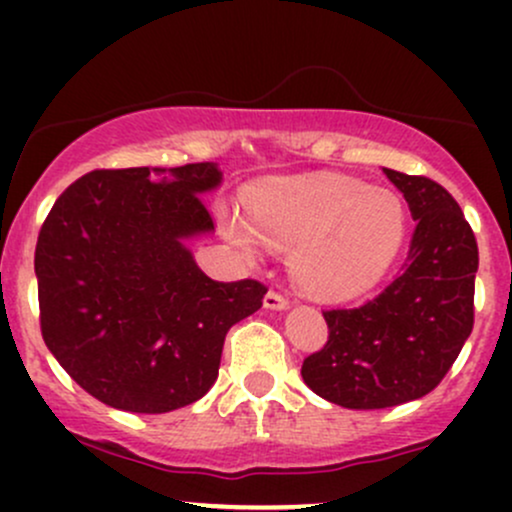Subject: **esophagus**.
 Segmentation results:
<instances>
[{"mask_svg": "<svg viewBox=\"0 0 512 512\" xmlns=\"http://www.w3.org/2000/svg\"><path fill=\"white\" fill-rule=\"evenodd\" d=\"M289 305H291L289 298L281 296V293H276V291H269L267 296H264V308L267 310H286Z\"/></svg>", "mask_w": 512, "mask_h": 512, "instance_id": "esophagus-1", "label": "esophagus"}]
</instances>
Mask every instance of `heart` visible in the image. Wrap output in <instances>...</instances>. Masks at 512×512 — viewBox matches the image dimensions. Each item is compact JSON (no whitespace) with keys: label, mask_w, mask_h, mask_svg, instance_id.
<instances>
[{"label":"heart","mask_w":512,"mask_h":512,"mask_svg":"<svg viewBox=\"0 0 512 512\" xmlns=\"http://www.w3.org/2000/svg\"><path fill=\"white\" fill-rule=\"evenodd\" d=\"M226 238L255 255L264 243L291 252L296 286L317 301H351L390 272L409 231L392 190L339 173L269 178L245 197V216L223 211Z\"/></svg>","instance_id":"obj_1"}]
</instances>
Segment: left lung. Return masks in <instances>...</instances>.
I'll use <instances>...</instances> for the list:
<instances>
[{
  "label": "left lung",
  "instance_id": "1",
  "mask_svg": "<svg viewBox=\"0 0 512 512\" xmlns=\"http://www.w3.org/2000/svg\"><path fill=\"white\" fill-rule=\"evenodd\" d=\"M416 221L404 272L358 308L325 310L330 339L303 361L305 385L346 409H385L428 395L474 325L477 238L438 182L383 168Z\"/></svg>",
  "mask_w": 512,
  "mask_h": 512
}]
</instances>
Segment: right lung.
<instances>
[{"mask_svg":"<svg viewBox=\"0 0 512 512\" xmlns=\"http://www.w3.org/2000/svg\"><path fill=\"white\" fill-rule=\"evenodd\" d=\"M216 163L93 170L62 192L35 245L40 330L88 395L134 414H166L216 383L226 332L267 289L223 284L187 240L214 231L204 195Z\"/></svg>","mask_w":512,"mask_h":512,"instance_id":"1","label":"right lung"}]
</instances>
